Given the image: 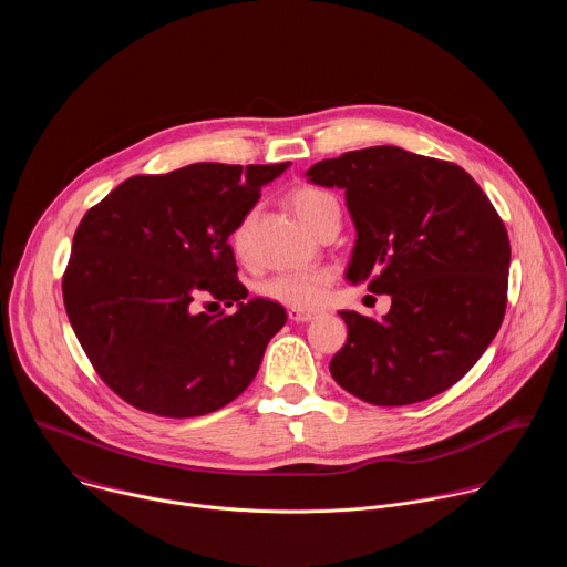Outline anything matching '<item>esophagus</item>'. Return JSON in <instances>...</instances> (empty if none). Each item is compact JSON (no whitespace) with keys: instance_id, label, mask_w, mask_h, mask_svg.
<instances>
[{"instance_id":"1","label":"esophagus","mask_w":567,"mask_h":567,"mask_svg":"<svg viewBox=\"0 0 567 567\" xmlns=\"http://www.w3.org/2000/svg\"><path fill=\"white\" fill-rule=\"evenodd\" d=\"M318 316V311H311V309H298V307H291L289 309V318L293 320V322H309V320H313Z\"/></svg>"}]
</instances>
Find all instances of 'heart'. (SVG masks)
Here are the masks:
<instances>
[{
	"label": "heart",
	"instance_id": "heart-1",
	"mask_svg": "<svg viewBox=\"0 0 567 567\" xmlns=\"http://www.w3.org/2000/svg\"><path fill=\"white\" fill-rule=\"evenodd\" d=\"M289 204H291L293 213L298 215V219L309 230H313L320 224V219L326 217L330 210L339 208L337 199L332 195H328L326 190L311 188V186L296 188L289 195ZM249 224H251V217H245L235 226V230L230 235L233 249L237 254L247 251ZM330 285H332V271L330 269L280 271V274H274V276H269L260 282V293L276 300V302L302 309V307H316V305L326 300V296L330 291Z\"/></svg>",
	"mask_w": 567,
	"mask_h": 567
}]
</instances>
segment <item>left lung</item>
Returning <instances> with one entry per match:
<instances>
[{
  "instance_id": "left-lung-1",
  "label": "left lung",
  "mask_w": 567,
  "mask_h": 567,
  "mask_svg": "<svg viewBox=\"0 0 567 567\" xmlns=\"http://www.w3.org/2000/svg\"><path fill=\"white\" fill-rule=\"evenodd\" d=\"M316 186L346 190L357 228L346 278L388 293L381 318L341 311L330 372L374 406H409L457 383L507 307L509 237L489 197L449 161L377 145L318 161Z\"/></svg>"
}]
</instances>
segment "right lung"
Masks as SVG:
<instances>
[{
  "label": "right lung",
  "mask_w": 567,
  "mask_h": 567,
  "mask_svg": "<svg viewBox=\"0 0 567 567\" xmlns=\"http://www.w3.org/2000/svg\"><path fill=\"white\" fill-rule=\"evenodd\" d=\"M289 164H193L136 175L78 224L62 278L71 328L101 379L161 417L219 411L249 388L287 322L247 298L228 237ZM235 303L206 315L199 297Z\"/></svg>",
  "instance_id": "right-lung-1"
}]
</instances>
